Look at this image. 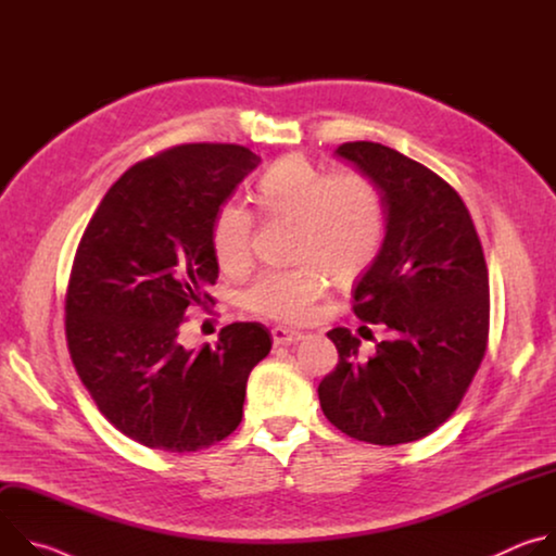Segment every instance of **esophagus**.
Returning a JSON list of instances; mask_svg holds the SVG:
<instances>
[{
    "label": "esophagus",
    "mask_w": 556,
    "mask_h": 556,
    "mask_svg": "<svg viewBox=\"0 0 556 556\" xmlns=\"http://www.w3.org/2000/svg\"><path fill=\"white\" fill-rule=\"evenodd\" d=\"M303 339V332L288 330V328H273V343L275 345H292Z\"/></svg>",
    "instance_id": "34e87169"
}]
</instances>
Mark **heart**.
<instances>
[{"mask_svg":"<svg viewBox=\"0 0 556 556\" xmlns=\"http://www.w3.org/2000/svg\"><path fill=\"white\" fill-rule=\"evenodd\" d=\"M255 206L264 217L294 222V268L262 273L244 292V305L264 319L299 324L328 286L356 279L378 255L387 232V204L380 187L356 169L326 172L303 153L273 163L255 185ZM255 215L242 202L226 200L211 222V251L226 273L251 262Z\"/></svg>","mask_w":556,"mask_h":556,"instance_id":"heart-1","label":"heart"}]
</instances>
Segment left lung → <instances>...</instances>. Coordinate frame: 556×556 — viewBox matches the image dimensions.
Segmentation results:
<instances>
[{"label": "left lung", "mask_w": 556, "mask_h": 556, "mask_svg": "<svg viewBox=\"0 0 556 556\" xmlns=\"http://www.w3.org/2000/svg\"><path fill=\"white\" fill-rule=\"evenodd\" d=\"M337 153L382 191L387 232L352 290L363 324H384L369 358L348 328L328 337L339 363L319 384L326 418L345 435L393 446L435 431L462 403L489 345V268L459 193L380 142Z\"/></svg>", "instance_id": "left-lung-1"}]
</instances>
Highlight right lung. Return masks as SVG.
<instances>
[{
  "instance_id": "obj_1",
  "label": "right lung",
  "mask_w": 556,
  "mask_h": 556,
  "mask_svg": "<svg viewBox=\"0 0 556 556\" xmlns=\"http://www.w3.org/2000/svg\"><path fill=\"white\" fill-rule=\"evenodd\" d=\"M262 157L242 144H176L129 167L78 242L65 339L99 412L134 442L191 453L242 422L247 380L268 356L262 324H230L185 350L180 328L217 279L211 222Z\"/></svg>"
}]
</instances>
